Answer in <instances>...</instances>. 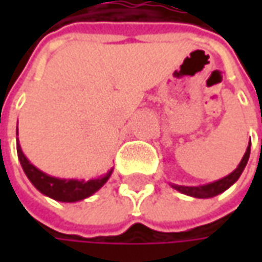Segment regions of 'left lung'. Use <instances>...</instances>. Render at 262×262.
<instances>
[{"mask_svg": "<svg viewBox=\"0 0 262 262\" xmlns=\"http://www.w3.org/2000/svg\"><path fill=\"white\" fill-rule=\"evenodd\" d=\"M249 153H251V146H248L247 151H245V155L242 157L239 166H237L230 175H227L226 178H222V179H219L216 182H211V184H208V185L203 186H173L175 189H178L179 192H182V194L196 196V198H211V196L219 195V194H222L223 191H226L229 186L233 185L237 179H239V176H241V173L244 172V169L247 166L248 159H249Z\"/></svg>", "mask_w": 262, "mask_h": 262, "instance_id": "obj_1", "label": "left lung"}]
</instances>
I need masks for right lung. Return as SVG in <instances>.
Masks as SVG:
<instances>
[{
	"mask_svg": "<svg viewBox=\"0 0 262 262\" xmlns=\"http://www.w3.org/2000/svg\"><path fill=\"white\" fill-rule=\"evenodd\" d=\"M17 155L18 160L21 163V167L25 170L26 176L29 178V181L45 195L54 198L56 201H64V203H74L80 201L83 198H87L92 194H95L97 189H100L106 181L109 179V176L112 173V170L103 178L99 179H90V181H78V179H58L52 176L46 175L43 172H40L37 167H35L23 155L21 147L18 144L17 140Z\"/></svg>",
	"mask_w": 262,
	"mask_h": 262,
	"instance_id": "add662e5",
	"label": "right lung"
}]
</instances>
